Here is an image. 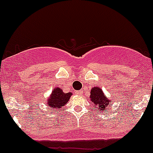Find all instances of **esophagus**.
<instances>
[{
  "label": "esophagus",
  "instance_id": "1",
  "mask_svg": "<svg viewBox=\"0 0 153 153\" xmlns=\"http://www.w3.org/2000/svg\"><path fill=\"white\" fill-rule=\"evenodd\" d=\"M76 93H77L78 95H79V96H81V95H82V90H79V91H78V92H76Z\"/></svg>",
  "mask_w": 153,
  "mask_h": 153
}]
</instances>
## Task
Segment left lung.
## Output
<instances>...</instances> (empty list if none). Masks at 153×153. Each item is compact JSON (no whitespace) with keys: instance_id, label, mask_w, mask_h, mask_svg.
<instances>
[{"instance_id":"1","label":"left lung","mask_w":153,"mask_h":153,"mask_svg":"<svg viewBox=\"0 0 153 153\" xmlns=\"http://www.w3.org/2000/svg\"><path fill=\"white\" fill-rule=\"evenodd\" d=\"M90 101L93 103V107L98 108L100 112H102V111H105L106 109L112 106L111 99H108L102 89L97 86L91 89Z\"/></svg>"}]
</instances>
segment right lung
<instances>
[{
	"label": "right lung",
	"mask_w": 153,
	"mask_h": 153,
	"mask_svg": "<svg viewBox=\"0 0 153 153\" xmlns=\"http://www.w3.org/2000/svg\"><path fill=\"white\" fill-rule=\"evenodd\" d=\"M71 96H72V92L65 93L63 92L61 88L55 87L52 90V92L48 99H46V105L48 107H49V108H61L70 100Z\"/></svg>",
	"instance_id": "add662e5"
}]
</instances>
